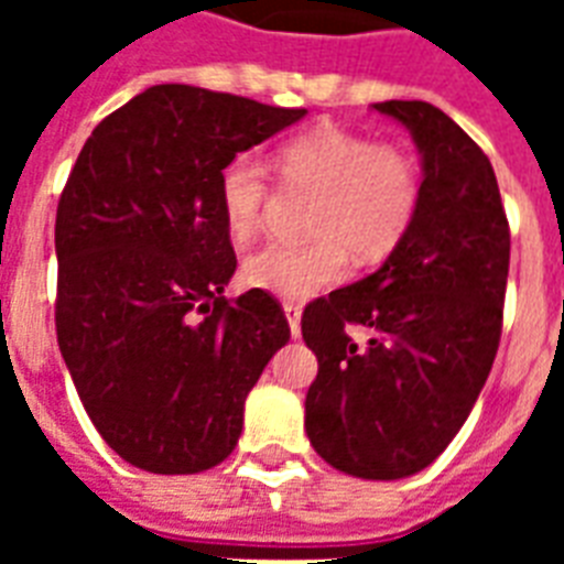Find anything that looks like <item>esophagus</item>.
Wrapping results in <instances>:
<instances>
[{"label": "esophagus", "instance_id": "34e87169", "mask_svg": "<svg viewBox=\"0 0 564 564\" xmlns=\"http://www.w3.org/2000/svg\"><path fill=\"white\" fill-rule=\"evenodd\" d=\"M283 313H286V322H290L292 336L299 339L301 336V307L299 304H292V301H286V304H283Z\"/></svg>", "mask_w": 564, "mask_h": 564}]
</instances>
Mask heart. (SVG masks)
I'll use <instances>...</instances> for the list:
<instances>
[{"mask_svg": "<svg viewBox=\"0 0 564 564\" xmlns=\"http://www.w3.org/2000/svg\"><path fill=\"white\" fill-rule=\"evenodd\" d=\"M290 187L316 189L307 242H265L242 260V281L254 290L304 301L343 281L351 251L375 263L410 230L421 198V175L401 145L375 143L348 128H316L278 152ZM272 175L257 154H237L219 175V207L230 237L248 239L263 221Z\"/></svg>", "mask_w": 564, "mask_h": 564, "instance_id": "heart-1", "label": "heart"}]
</instances>
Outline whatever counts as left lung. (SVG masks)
Returning a JSON list of instances; mask_svg holds the SVG:
<instances>
[{
	"label": "left lung",
	"mask_w": 564,
	"mask_h": 564,
	"mask_svg": "<svg viewBox=\"0 0 564 564\" xmlns=\"http://www.w3.org/2000/svg\"><path fill=\"white\" fill-rule=\"evenodd\" d=\"M421 154L406 237L362 281L313 301L301 334L318 360L310 445L339 471L401 480L427 468L468 419L503 327L509 221L482 149L430 101H377ZM370 327L357 346L344 327Z\"/></svg>",
	"instance_id": "left-lung-1"
}]
</instances>
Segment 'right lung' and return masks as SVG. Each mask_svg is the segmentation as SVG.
I'll list each match as a JSON object with an SVG mask.
<instances>
[{
    "instance_id": "add662e5",
    "label": "right lung",
    "mask_w": 564,
    "mask_h": 564,
    "mask_svg": "<svg viewBox=\"0 0 564 564\" xmlns=\"http://www.w3.org/2000/svg\"><path fill=\"white\" fill-rule=\"evenodd\" d=\"M304 113L154 84L101 119L69 172L55 219L57 345L93 427L143 471L228 459L248 392L290 343L269 292L225 299L237 257L219 175Z\"/></svg>"
}]
</instances>
